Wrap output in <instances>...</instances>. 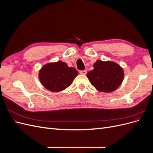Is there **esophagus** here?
I'll return each mask as SVG.
<instances>
[{"instance_id": "obj_1", "label": "esophagus", "mask_w": 153, "mask_h": 153, "mask_svg": "<svg viewBox=\"0 0 153 153\" xmlns=\"http://www.w3.org/2000/svg\"><path fill=\"white\" fill-rule=\"evenodd\" d=\"M80 72V74H82V75H86V73H87V70H82V71H79Z\"/></svg>"}]
</instances>
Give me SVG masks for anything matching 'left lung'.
Instances as JSON below:
<instances>
[{"label":"left lung","mask_w":153,"mask_h":153,"mask_svg":"<svg viewBox=\"0 0 153 153\" xmlns=\"http://www.w3.org/2000/svg\"><path fill=\"white\" fill-rule=\"evenodd\" d=\"M94 69L87 74L88 79L97 90L110 92L117 89L124 78V71L119 64L111 61L98 60Z\"/></svg>","instance_id":"obj_1"}]
</instances>
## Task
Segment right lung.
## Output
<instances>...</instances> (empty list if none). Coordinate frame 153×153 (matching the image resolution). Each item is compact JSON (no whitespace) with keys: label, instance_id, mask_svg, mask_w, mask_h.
Wrapping results in <instances>:
<instances>
[{"label":"right lung","instance_id":"1","mask_svg":"<svg viewBox=\"0 0 153 153\" xmlns=\"http://www.w3.org/2000/svg\"><path fill=\"white\" fill-rule=\"evenodd\" d=\"M77 75L76 69L68 67L65 62L58 61L43 66L39 71V78L46 89L59 92L70 85Z\"/></svg>","mask_w":153,"mask_h":153}]
</instances>
